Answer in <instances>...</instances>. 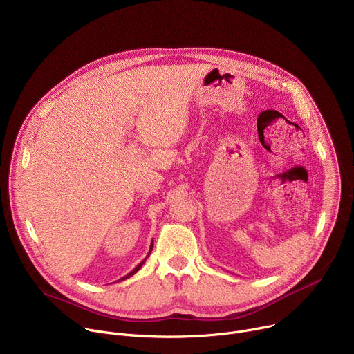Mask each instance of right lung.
I'll return each instance as SVG.
<instances>
[{
	"mask_svg": "<svg viewBox=\"0 0 354 354\" xmlns=\"http://www.w3.org/2000/svg\"><path fill=\"white\" fill-rule=\"evenodd\" d=\"M153 245H154V242H151V246H149V250H148V255H147V258L149 257V254H151V250H153ZM147 258H144V259H142V261H141V262H140V263H138V265H137V266H136V268H134V269H133V270H131V272H130L129 274H126V276H124V277H122L120 280H126V279L131 277L133 274H136V273H137V272H138V270L141 269V266L144 265V262H145V259H147Z\"/></svg>",
	"mask_w": 354,
	"mask_h": 354,
	"instance_id": "add662e5",
	"label": "right lung"
}]
</instances>
